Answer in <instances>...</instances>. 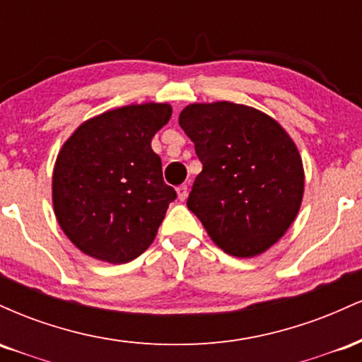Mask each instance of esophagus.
<instances>
[{
    "instance_id": "obj_1",
    "label": "esophagus",
    "mask_w": 362,
    "mask_h": 362,
    "mask_svg": "<svg viewBox=\"0 0 362 362\" xmlns=\"http://www.w3.org/2000/svg\"><path fill=\"white\" fill-rule=\"evenodd\" d=\"M187 190H189V189H187V185L177 187V195H178V199H180V201H185V199H187V194H189Z\"/></svg>"
}]
</instances>
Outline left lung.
Listing matches in <instances>:
<instances>
[{"mask_svg":"<svg viewBox=\"0 0 362 362\" xmlns=\"http://www.w3.org/2000/svg\"><path fill=\"white\" fill-rule=\"evenodd\" d=\"M178 124L202 163L187 207L221 250L250 259L272 247L300 213L305 170L271 115L233 102L190 103Z\"/></svg>","mask_w":362,"mask_h":362,"instance_id":"obj_1","label":"left lung"}]
</instances>
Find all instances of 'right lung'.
I'll return each mask as SVG.
<instances>
[{"label":"right lung","mask_w":362,"mask_h":362,"mask_svg":"<svg viewBox=\"0 0 362 362\" xmlns=\"http://www.w3.org/2000/svg\"><path fill=\"white\" fill-rule=\"evenodd\" d=\"M168 103H132L95 115L62 144L52 172V206L78 250L126 264L153 243L177 194L163 182L153 136Z\"/></svg>","instance_id":"right-lung-1"}]
</instances>
